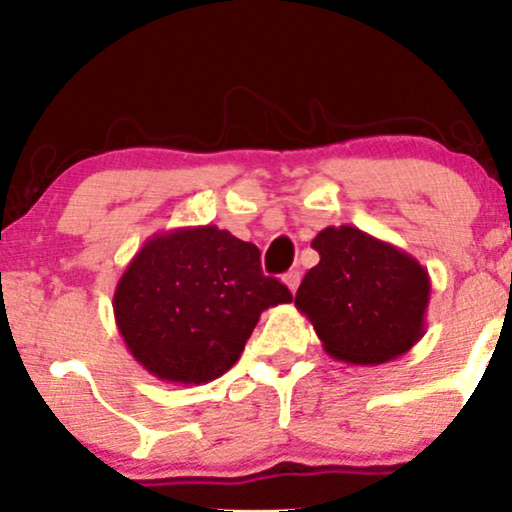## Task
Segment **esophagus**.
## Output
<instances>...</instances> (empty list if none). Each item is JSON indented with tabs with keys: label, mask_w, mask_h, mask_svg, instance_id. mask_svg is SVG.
<instances>
[{
	"label": "esophagus",
	"mask_w": 512,
	"mask_h": 512,
	"mask_svg": "<svg viewBox=\"0 0 512 512\" xmlns=\"http://www.w3.org/2000/svg\"><path fill=\"white\" fill-rule=\"evenodd\" d=\"M281 279H284V284L289 286L291 293H296L298 284H301V274H298V272H286L284 276H281Z\"/></svg>",
	"instance_id": "obj_1"
}]
</instances>
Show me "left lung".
<instances>
[{
	"label": "left lung",
	"mask_w": 512,
	"mask_h": 512,
	"mask_svg": "<svg viewBox=\"0 0 512 512\" xmlns=\"http://www.w3.org/2000/svg\"><path fill=\"white\" fill-rule=\"evenodd\" d=\"M313 248L296 308L334 361L378 366L424 337L431 279L416 257L356 226H327Z\"/></svg>",
	"instance_id": "8db88e82"
}]
</instances>
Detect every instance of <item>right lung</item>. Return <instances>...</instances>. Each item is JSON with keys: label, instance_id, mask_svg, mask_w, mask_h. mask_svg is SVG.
<instances>
[{"label": "right lung", "instance_id": "obj_1", "mask_svg": "<svg viewBox=\"0 0 512 512\" xmlns=\"http://www.w3.org/2000/svg\"><path fill=\"white\" fill-rule=\"evenodd\" d=\"M291 291L264 276L257 245L219 226L151 236L115 286V325L127 351L166 383L202 385L226 373L267 308Z\"/></svg>", "mask_w": 512, "mask_h": 512}]
</instances>
